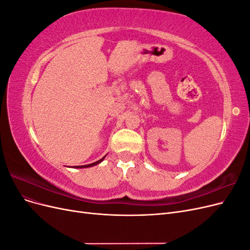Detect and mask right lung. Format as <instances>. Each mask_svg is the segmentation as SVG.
Returning <instances> with one entry per match:
<instances>
[{
	"label": "right lung",
	"instance_id": "obj_1",
	"mask_svg": "<svg viewBox=\"0 0 250 250\" xmlns=\"http://www.w3.org/2000/svg\"><path fill=\"white\" fill-rule=\"evenodd\" d=\"M105 158V156H103L101 160H99V161H97V162H95V163H93V164H88V165H84V166H76V167H74V168H88V167H93V166H95V165H98V164H100L103 160Z\"/></svg>",
	"mask_w": 250,
	"mask_h": 250
}]
</instances>
